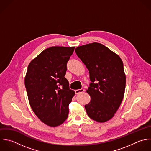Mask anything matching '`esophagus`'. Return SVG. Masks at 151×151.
<instances>
[{
    "instance_id": "esophagus-1",
    "label": "esophagus",
    "mask_w": 151,
    "mask_h": 151,
    "mask_svg": "<svg viewBox=\"0 0 151 151\" xmlns=\"http://www.w3.org/2000/svg\"><path fill=\"white\" fill-rule=\"evenodd\" d=\"M84 91H85V90H84L83 89H76V90H75V93H76V94H78V93H81V92H84Z\"/></svg>"
}]
</instances>
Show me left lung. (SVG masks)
Masks as SVG:
<instances>
[{
    "instance_id": "1",
    "label": "left lung",
    "mask_w": 151,
    "mask_h": 151,
    "mask_svg": "<svg viewBox=\"0 0 151 151\" xmlns=\"http://www.w3.org/2000/svg\"><path fill=\"white\" fill-rule=\"evenodd\" d=\"M77 56L85 65L92 82L86 92L90 102L85 106L88 115L103 123L112 119L123 100L126 75L124 64L116 53L99 43L77 47Z\"/></svg>"
}]
</instances>
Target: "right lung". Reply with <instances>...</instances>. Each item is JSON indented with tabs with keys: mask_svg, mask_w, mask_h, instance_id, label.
Returning a JSON list of instances; mask_svg holds the SVG:
<instances>
[{
	"mask_svg": "<svg viewBox=\"0 0 151 151\" xmlns=\"http://www.w3.org/2000/svg\"><path fill=\"white\" fill-rule=\"evenodd\" d=\"M75 47L53 46L46 49L29 64L24 85L30 105L46 125L56 127L69 114L75 92L65 78L66 64Z\"/></svg>",
	"mask_w": 151,
	"mask_h": 151,
	"instance_id": "right-lung-1",
	"label": "right lung"
}]
</instances>
